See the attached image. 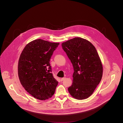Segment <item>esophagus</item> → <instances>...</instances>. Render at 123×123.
Segmentation results:
<instances>
[{"label": "esophagus", "mask_w": 123, "mask_h": 123, "mask_svg": "<svg viewBox=\"0 0 123 123\" xmlns=\"http://www.w3.org/2000/svg\"><path fill=\"white\" fill-rule=\"evenodd\" d=\"M66 79V78L65 77H63V78H61V81H63L64 79Z\"/></svg>", "instance_id": "1"}]
</instances>
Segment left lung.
Listing matches in <instances>:
<instances>
[{"mask_svg": "<svg viewBox=\"0 0 123 123\" xmlns=\"http://www.w3.org/2000/svg\"><path fill=\"white\" fill-rule=\"evenodd\" d=\"M62 47L74 68L73 83L68 88L69 93L78 100L89 98L103 75V66L97 50L91 42L81 37L63 42Z\"/></svg>", "mask_w": 123, "mask_h": 123, "instance_id": "left-lung-1", "label": "left lung"}]
</instances>
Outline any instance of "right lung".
<instances>
[{
    "instance_id": "obj_1",
    "label": "right lung",
    "mask_w": 123,
    "mask_h": 123,
    "mask_svg": "<svg viewBox=\"0 0 123 123\" xmlns=\"http://www.w3.org/2000/svg\"><path fill=\"white\" fill-rule=\"evenodd\" d=\"M59 44L36 39L25 46L20 55L18 64L20 82L35 98L45 100L55 93L58 82L51 73L49 61Z\"/></svg>"
}]
</instances>
